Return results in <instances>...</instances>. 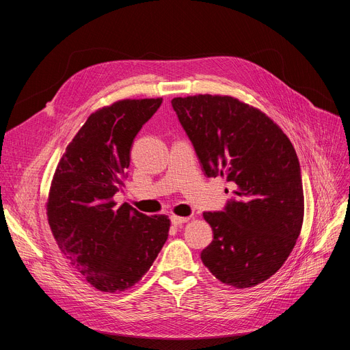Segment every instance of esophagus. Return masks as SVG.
Returning <instances> with one entry per match:
<instances>
[{
	"mask_svg": "<svg viewBox=\"0 0 350 350\" xmlns=\"http://www.w3.org/2000/svg\"><path fill=\"white\" fill-rule=\"evenodd\" d=\"M189 217H178V215H172V224L174 226V227H180V226H183L185 223H187L189 221Z\"/></svg>",
	"mask_w": 350,
	"mask_h": 350,
	"instance_id": "1",
	"label": "esophagus"
}]
</instances>
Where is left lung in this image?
I'll list each match as a JSON object with an SVG mask.
<instances>
[{"label": "left lung", "instance_id": "8db88e82", "mask_svg": "<svg viewBox=\"0 0 350 350\" xmlns=\"http://www.w3.org/2000/svg\"><path fill=\"white\" fill-rule=\"evenodd\" d=\"M172 106L206 176L237 186L223 211L203 214L214 238L201 261L234 288L267 281L286 261L304 223L295 149L264 112L232 96L174 98Z\"/></svg>", "mask_w": 350, "mask_h": 350}]
</instances>
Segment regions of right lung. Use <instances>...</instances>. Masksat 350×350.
Segmentation results:
<instances>
[{
    "mask_svg": "<svg viewBox=\"0 0 350 350\" xmlns=\"http://www.w3.org/2000/svg\"><path fill=\"white\" fill-rule=\"evenodd\" d=\"M163 99H123L98 109L68 144L46 201L52 235L73 271L102 292H123L149 271L169 237L167 215H146L113 196L131 147Z\"/></svg>",
    "mask_w": 350,
    "mask_h": 350,
    "instance_id": "obj_1",
    "label": "right lung"
}]
</instances>
